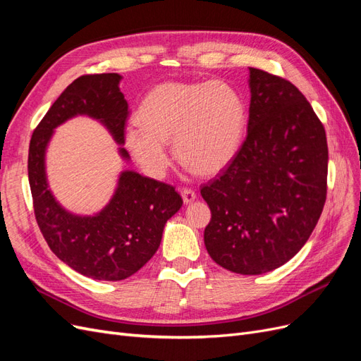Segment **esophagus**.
I'll list each match as a JSON object with an SVG mask.
<instances>
[{
    "instance_id": "34e87169",
    "label": "esophagus",
    "mask_w": 361,
    "mask_h": 361,
    "mask_svg": "<svg viewBox=\"0 0 361 361\" xmlns=\"http://www.w3.org/2000/svg\"><path fill=\"white\" fill-rule=\"evenodd\" d=\"M180 194H182L183 202L187 203V204H188V203H192L195 199H197V194H195V191L191 190V188H182Z\"/></svg>"
}]
</instances>
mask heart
<instances>
[{
  "mask_svg": "<svg viewBox=\"0 0 361 361\" xmlns=\"http://www.w3.org/2000/svg\"><path fill=\"white\" fill-rule=\"evenodd\" d=\"M135 120L125 146L152 176L166 174L171 140L183 166L211 176L238 155L248 111L241 93L226 82H164L145 96Z\"/></svg>",
  "mask_w": 361,
  "mask_h": 361,
  "instance_id": "heart-1",
  "label": "heart"
}]
</instances>
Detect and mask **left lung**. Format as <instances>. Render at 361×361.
<instances>
[{
  "label": "left lung",
  "mask_w": 361,
  "mask_h": 361,
  "mask_svg": "<svg viewBox=\"0 0 361 361\" xmlns=\"http://www.w3.org/2000/svg\"><path fill=\"white\" fill-rule=\"evenodd\" d=\"M247 138L200 194L209 204L207 253L218 265L257 276L307 243L326 197L329 147L312 105L292 82L250 68Z\"/></svg>",
  "instance_id": "obj_1"
}]
</instances>
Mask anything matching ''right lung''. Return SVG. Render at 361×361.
Segmentation results:
<instances>
[{"label": "right lung", "mask_w": 361, "mask_h": 361, "mask_svg": "<svg viewBox=\"0 0 361 361\" xmlns=\"http://www.w3.org/2000/svg\"><path fill=\"white\" fill-rule=\"evenodd\" d=\"M118 73L82 75L66 87L32 133L28 150V180L40 232L52 253L80 274L117 281L130 277L157 253L164 226L182 206L171 185L120 173L111 200L94 215H76L56 200L47 179L45 155L54 129L76 116L101 122L125 150L128 102Z\"/></svg>", "instance_id": "right-lung-1"}]
</instances>
